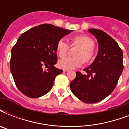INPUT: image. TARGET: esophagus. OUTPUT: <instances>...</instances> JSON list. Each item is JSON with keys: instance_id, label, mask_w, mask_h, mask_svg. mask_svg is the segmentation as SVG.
<instances>
[{"instance_id": "34e87169", "label": "esophagus", "mask_w": 129, "mask_h": 129, "mask_svg": "<svg viewBox=\"0 0 129 129\" xmlns=\"http://www.w3.org/2000/svg\"><path fill=\"white\" fill-rule=\"evenodd\" d=\"M68 71H70V70H68V69H63V72H68Z\"/></svg>"}]
</instances>
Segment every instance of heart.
I'll list each match as a JSON object with an SVG mask.
<instances>
[{
  "label": "heart",
  "instance_id": "heart-1",
  "mask_svg": "<svg viewBox=\"0 0 129 129\" xmlns=\"http://www.w3.org/2000/svg\"><path fill=\"white\" fill-rule=\"evenodd\" d=\"M94 40L87 35H78L71 39V47H78L75 51V57H69L59 61V66L63 69H74L80 67L84 63L94 61L96 57ZM57 53L59 57L66 56L69 51V45L64 39H59L56 45Z\"/></svg>",
  "mask_w": 129,
  "mask_h": 129
}]
</instances>
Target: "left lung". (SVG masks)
Masks as SVG:
<instances>
[{"instance_id":"8db88e82","label":"left lung","mask_w":129,"mask_h":129,"mask_svg":"<svg viewBox=\"0 0 129 129\" xmlns=\"http://www.w3.org/2000/svg\"><path fill=\"white\" fill-rule=\"evenodd\" d=\"M88 30L97 39L98 55L84 70L88 75L77 72L70 88L81 101L92 104L104 100L114 90L123 70V54L118 43L107 33L100 29Z\"/></svg>"}]
</instances>
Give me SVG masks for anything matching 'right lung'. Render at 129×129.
<instances>
[{"mask_svg": "<svg viewBox=\"0 0 129 129\" xmlns=\"http://www.w3.org/2000/svg\"><path fill=\"white\" fill-rule=\"evenodd\" d=\"M72 31L51 24L31 28L19 37L11 50L10 69L17 88L31 98H39L52 88L55 77L57 41ZM50 66L47 71L43 68Z\"/></svg>", "mask_w": 129, "mask_h": 129, "instance_id": "right-lung-1", "label": "right lung"}]
</instances>
